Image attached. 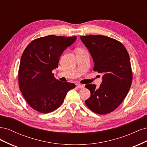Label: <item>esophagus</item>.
<instances>
[{"mask_svg": "<svg viewBox=\"0 0 147 147\" xmlns=\"http://www.w3.org/2000/svg\"><path fill=\"white\" fill-rule=\"evenodd\" d=\"M77 88L79 89H82L84 88V85H83V84H79L77 85Z\"/></svg>", "mask_w": 147, "mask_h": 147, "instance_id": "obj_1", "label": "esophagus"}]
</instances>
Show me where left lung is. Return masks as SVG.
I'll list each match as a JSON object with an SVG mask.
<instances>
[{"instance_id":"left-lung-1","label":"left lung","mask_w":147,"mask_h":147,"mask_svg":"<svg viewBox=\"0 0 147 147\" xmlns=\"http://www.w3.org/2000/svg\"><path fill=\"white\" fill-rule=\"evenodd\" d=\"M80 38L94 61L93 70L104 75L98 89L95 84L85 85L91 92L85 104L96 113H109L122 103L131 86L129 56L123 44L114 38L100 35L81 36Z\"/></svg>"}]
</instances>
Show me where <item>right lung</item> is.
Listing matches in <instances>:
<instances>
[{"label": "right lung", "mask_w": 147, "mask_h": 147, "mask_svg": "<svg viewBox=\"0 0 147 147\" xmlns=\"http://www.w3.org/2000/svg\"><path fill=\"white\" fill-rule=\"evenodd\" d=\"M76 36L50 35L34 40L22 55L18 70L20 91L28 104L42 113L53 112L63 104L75 84L56 80L52 73L59 57Z\"/></svg>", "instance_id": "add662e5"}]
</instances>
